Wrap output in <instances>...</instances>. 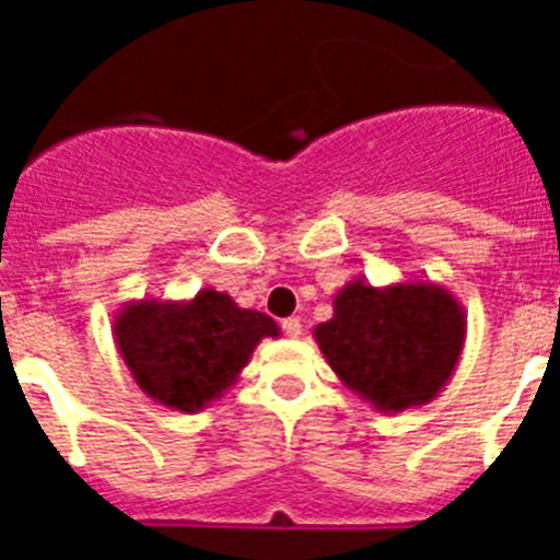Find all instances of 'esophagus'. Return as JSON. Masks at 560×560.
<instances>
[{
	"label": "esophagus",
	"instance_id": "esophagus-1",
	"mask_svg": "<svg viewBox=\"0 0 560 560\" xmlns=\"http://www.w3.org/2000/svg\"><path fill=\"white\" fill-rule=\"evenodd\" d=\"M283 334L291 336V339H296V336L303 334V323H300V316H289V319H283Z\"/></svg>",
	"mask_w": 560,
	"mask_h": 560
}]
</instances>
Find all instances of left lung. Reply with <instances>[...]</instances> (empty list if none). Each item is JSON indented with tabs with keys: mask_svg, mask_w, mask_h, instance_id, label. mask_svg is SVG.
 Returning a JSON list of instances; mask_svg holds the SVG:
<instances>
[{
	"mask_svg": "<svg viewBox=\"0 0 560 560\" xmlns=\"http://www.w3.org/2000/svg\"><path fill=\"white\" fill-rule=\"evenodd\" d=\"M314 339L339 381L378 412L423 407L452 381L465 348V311L432 280L384 289L353 277Z\"/></svg>",
	"mask_w": 560,
	"mask_h": 560,
	"instance_id": "left-lung-1",
	"label": "left lung"
}]
</instances>
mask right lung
I'll use <instances>...</instances> for the list:
<instances>
[{
  "mask_svg": "<svg viewBox=\"0 0 560 560\" xmlns=\"http://www.w3.org/2000/svg\"><path fill=\"white\" fill-rule=\"evenodd\" d=\"M112 330L137 387L176 412H201L221 398L257 345L280 336L271 316L241 308L215 289L190 300H128Z\"/></svg>",
  "mask_w": 560,
  "mask_h": 560,
  "instance_id": "1",
  "label": "right lung"
}]
</instances>
